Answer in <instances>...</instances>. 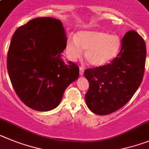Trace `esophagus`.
Segmentation results:
<instances>
[{
	"label": "esophagus",
	"instance_id": "1",
	"mask_svg": "<svg viewBox=\"0 0 149 149\" xmlns=\"http://www.w3.org/2000/svg\"><path fill=\"white\" fill-rule=\"evenodd\" d=\"M79 70H80V74H81V75H83V74H84V68L81 66V67H80V69Z\"/></svg>",
	"mask_w": 149,
	"mask_h": 149
}]
</instances>
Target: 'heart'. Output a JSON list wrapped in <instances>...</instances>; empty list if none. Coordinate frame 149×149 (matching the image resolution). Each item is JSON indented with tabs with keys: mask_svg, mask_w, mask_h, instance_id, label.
<instances>
[{
	"mask_svg": "<svg viewBox=\"0 0 149 149\" xmlns=\"http://www.w3.org/2000/svg\"><path fill=\"white\" fill-rule=\"evenodd\" d=\"M121 46V39L116 34L102 31H84L75 38H70L67 44L68 57L74 61L85 51V59L89 64L102 66L118 55Z\"/></svg>",
	"mask_w": 149,
	"mask_h": 149,
	"instance_id": "1",
	"label": "heart"
}]
</instances>
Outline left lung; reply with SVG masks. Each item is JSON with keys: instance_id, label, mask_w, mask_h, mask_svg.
Listing matches in <instances>:
<instances>
[{"instance_id": "1", "label": "left lung", "mask_w": 149, "mask_h": 149, "mask_svg": "<svg viewBox=\"0 0 149 149\" xmlns=\"http://www.w3.org/2000/svg\"><path fill=\"white\" fill-rule=\"evenodd\" d=\"M146 59L143 38L136 31H129L111 63L86 70L84 74L90 86L85 100L90 111L106 115L127 103L142 83Z\"/></svg>"}]
</instances>
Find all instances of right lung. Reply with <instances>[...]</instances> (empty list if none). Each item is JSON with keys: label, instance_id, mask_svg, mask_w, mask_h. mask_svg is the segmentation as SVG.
<instances>
[{"label": "right lung", "instance_id": "add662e5", "mask_svg": "<svg viewBox=\"0 0 149 149\" xmlns=\"http://www.w3.org/2000/svg\"><path fill=\"white\" fill-rule=\"evenodd\" d=\"M67 38L62 22L36 18L16 30L7 53V71L17 96L28 107L47 111L60 103L79 68L65 62Z\"/></svg>", "mask_w": 149, "mask_h": 149}]
</instances>
